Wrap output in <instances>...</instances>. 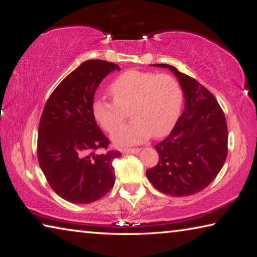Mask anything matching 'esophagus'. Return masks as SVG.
<instances>
[{"instance_id": "34e87169", "label": "esophagus", "mask_w": 257, "mask_h": 257, "mask_svg": "<svg viewBox=\"0 0 257 257\" xmlns=\"http://www.w3.org/2000/svg\"><path fill=\"white\" fill-rule=\"evenodd\" d=\"M123 153H127V154H136L141 152V149H123L122 150Z\"/></svg>"}]
</instances>
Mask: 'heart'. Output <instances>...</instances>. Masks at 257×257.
I'll return each mask as SVG.
<instances>
[{"mask_svg":"<svg viewBox=\"0 0 257 257\" xmlns=\"http://www.w3.org/2000/svg\"><path fill=\"white\" fill-rule=\"evenodd\" d=\"M113 101L97 99L93 113L99 125L113 133L126 117L132 123L112 136L116 145H135L145 142L152 134L163 137L177 122L181 106V90L175 78L150 71L128 70L116 77L110 86Z\"/></svg>","mask_w":257,"mask_h":257,"instance_id":"heart-1","label":"heart"}]
</instances>
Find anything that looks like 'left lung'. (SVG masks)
I'll list each match as a JSON object with an SVG mask.
<instances>
[{"label":"left lung","mask_w":257,"mask_h":257,"mask_svg":"<svg viewBox=\"0 0 257 257\" xmlns=\"http://www.w3.org/2000/svg\"><path fill=\"white\" fill-rule=\"evenodd\" d=\"M185 96V110L169 136L155 145L159 163L146 171L161 193L189 196L203 190L222 169L228 153V128L215 97L194 78L169 64Z\"/></svg>","instance_id":"left-lung-1"}]
</instances>
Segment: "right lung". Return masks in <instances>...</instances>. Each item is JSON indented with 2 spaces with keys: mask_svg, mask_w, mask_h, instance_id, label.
Listing matches in <instances>:
<instances>
[{
  "mask_svg": "<svg viewBox=\"0 0 257 257\" xmlns=\"http://www.w3.org/2000/svg\"><path fill=\"white\" fill-rule=\"evenodd\" d=\"M118 64L88 60L60 82L43 110L38 127L37 155L51 188L60 197L76 204L102 198L114 186L113 160L118 151L106 150L107 137L95 121L94 95Z\"/></svg>",
  "mask_w": 257,
  "mask_h": 257,
  "instance_id": "right-lung-1",
  "label": "right lung"
}]
</instances>
